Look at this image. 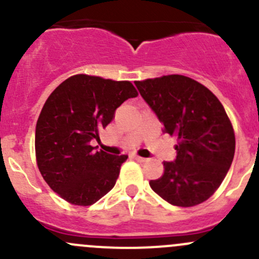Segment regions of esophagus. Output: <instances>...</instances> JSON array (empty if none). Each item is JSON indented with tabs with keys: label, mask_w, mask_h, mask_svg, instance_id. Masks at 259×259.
Here are the masks:
<instances>
[{
	"label": "esophagus",
	"mask_w": 259,
	"mask_h": 259,
	"mask_svg": "<svg viewBox=\"0 0 259 259\" xmlns=\"http://www.w3.org/2000/svg\"><path fill=\"white\" fill-rule=\"evenodd\" d=\"M133 159H134V160H137L138 163H145V161H146L145 158H142V156H138V155L133 156Z\"/></svg>",
	"instance_id": "1"
}]
</instances>
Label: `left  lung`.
<instances>
[{
  "label": "left lung",
  "mask_w": 259,
  "mask_h": 259,
  "mask_svg": "<svg viewBox=\"0 0 259 259\" xmlns=\"http://www.w3.org/2000/svg\"><path fill=\"white\" fill-rule=\"evenodd\" d=\"M140 95L173 135L177 159L164 161V174L151 189L177 207H193L213 195L226 178L236 150L231 120L217 96L183 75L135 81Z\"/></svg>",
  "instance_id": "8db88e82"
}]
</instances>
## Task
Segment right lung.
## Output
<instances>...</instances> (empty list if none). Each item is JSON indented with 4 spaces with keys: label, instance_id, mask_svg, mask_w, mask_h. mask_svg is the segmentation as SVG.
<instances>
[{
    "label": "right lung",
    "instance_id": "right-lung-1",
    "mask_svg": "<svg viewBox=\"0 0 259 259\" xmlns=\"http://www.w3.org/2000/svg\"><path fill=\"white\" fill-rule=\"evenodd\" d=\"M138 91L129 81L75 75L51 93L36 124L37 166L52 190L75 205H91L114 188L127 155L90 145L115 110Z\"/></svg>",
    "mask_w": 259,
    "mask_h": 259
}]
</instances>
